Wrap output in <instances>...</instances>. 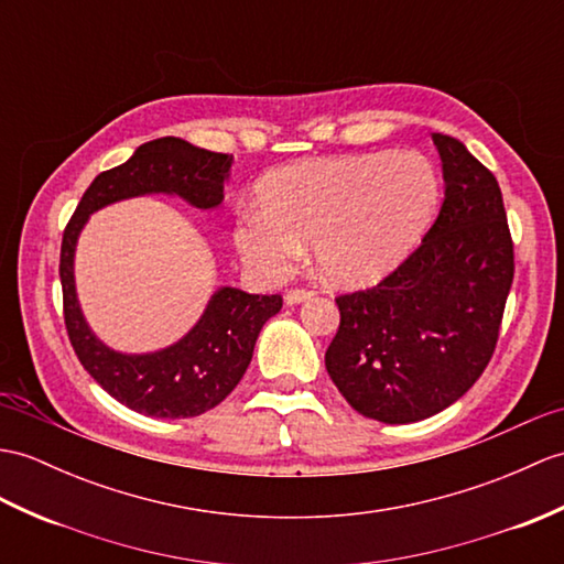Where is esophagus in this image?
Wrapping results in <instances>:
<instances>
[{
    "mask_svg": "<svg viewBox=\"0 0 564 564\" xmlns=\"http://www.w3.org/2000/svg\"><path fill=\"white\" fill-rule=\"evenodd\" d=\"M312 295H314L312 288H291V291L285 293V303L297 305V303H303V300H310Z\"/></svg>",
    "mask_w": 564,
    "mask_h": 564,
    "instance_id": "34e87169",
    "label": "esophagus"
}]
</instances>
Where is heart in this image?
Here are the masks:
<instances>
[{
    "label": "heart",
    "instance_id": "b5f03b06",
    "mask_svg": "<svg viewBox=\"0 0 564 564\" xmlns=\"http://www.w3.org/2000/svg\"><path fill=\"white\" fill-rule=\"evenodd\" d=\"M440 202V175L423 153H358L273 170L232 238L245 264L281 281L312 242L324 276L341 285L382 279L421 240Z\"/></svg>",
    "mask_w": 564,
    "mask_h": 564
}]
</instances>
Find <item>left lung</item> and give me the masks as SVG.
<instances>
[{
  "instance_id": "obj_1",
  "label": "left lung",
  "mask_w": 564,
  "mask_h": 564,
  "mask_svg": "<svg viewBox=\"0 0 564 564\" xmlns=\"http://www.w3.org/2000/svg\"><path fill=\"white\" fill-rule=\"evenodd\" d=\"M444 202L421 247L365 291L336 297L341 322L326 372L379 423L435 415L476 384L500 338L514 242L490 170L447 134H432Z\"/></svg>"
}]
</instances>
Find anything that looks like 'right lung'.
I'll use <instances>...</instances> for the list:
<instances>
[{
	"mask_svg": "<svg viewBox=\"0 0 564 564\" xmlns=\"http://www.w3.org/2000/svg\"><path fill=\"white\" fill-rule=\"evenodd\" d=\"M230 163L232 155L196 149L185 139H153L139 147L127 163L105 170L90 182L64 228L59 281L69 341L84 370L112 399L137 413L192 417L216 409L238 387L252 360L261 326L283 307V297L220 288L204 317L175 346L147 356H124L102 346L78 310L74 288L76 238L98 208L139 194H180L196 208H214L223 202V182Z\"/></svg>",
	"mask_w": 564,
	"mask_h": 564,
	"instance_id": "1",
	"label": "right lung"
}]
</instances>
